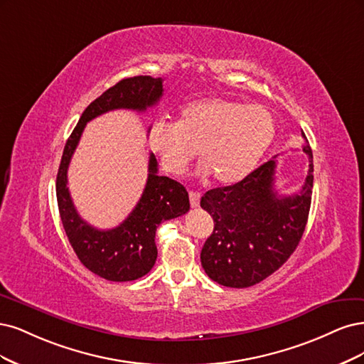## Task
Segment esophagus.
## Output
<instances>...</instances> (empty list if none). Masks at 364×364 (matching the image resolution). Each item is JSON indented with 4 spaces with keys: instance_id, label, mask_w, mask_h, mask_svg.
Instances as JSON below:
<instances>
[{
    "instance_id": "1",
    "label": "esophagus",
    "mask_w": 364,
    "mask_h": 364,
    "mask_svg": "<svg viewBox=\"0 0 364 364\" xmlns=\"http://www.w3.org/2000/svg\"><path fill=\"white\" fill-rule=\"evenodd\" d=\"M189 199H191V205L192 207H198L199 205V199H201V193L191 191L189 192Z\"/></svg>"
}]
</instances>
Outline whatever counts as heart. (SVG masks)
Returning <instances> with one entry per match:
<instances>
[{
	"label": "heart",
	"mask_w": 364,
	"mask_h": 364,
	"mask_svg": "<svg viewBox=\"0 0 364 364\" xmlns=\"http://www.w3.org/2000/svg\"><path fill=\"white\" fill-rule=\"evenodd\" d=\"M277 125L263 105L207 98L191 102L180 122H156L149 145L166 172L180 177L199 149L204 172L219 184H236L259 165L271 146Z\"/></svg>",
	"instance_id": "1"
}]
</instances>
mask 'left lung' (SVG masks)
<instances>
[{
    "label": "left lung",
    "mask_w": 364,
    "mask_h": 364,
    "mask_svg": "<svg viewBox=\"0 0 364 364\" xmlns=\"http://www.w3.org/2000/svg\"><path fill=\"white\" fill-rule=\"evenodd\" d=\"M302 137L309 173L298 193L278 195L272 159L242 181L216 187L201 198V207L215 222L203 246L201 264L218 284L254 286L278 271L296 250L307 225L313 189V152L306 134Z\"/></svg>",
    "instance_id": "1"
}]
</instances>
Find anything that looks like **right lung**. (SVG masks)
<instances>
[{"label": "right lung", "instance_id": "1", "mask_svg": "<svg viewBox=\"0 0 364 364\" xmlns=\"http://www.w3.org/2000/svg\"><path fill=\"white\" fill-rule=\"evenodd\" d=\"M163 95V80L149 75L124 78L92 101L69 136L55 180L58 213L69 243L90 272L109 281H133L146 275L157 260L156 231L163 220L189 212L184 186L157 173L156 156H149L148 180L133 212L121 225L98 230L80 218L68 189V168L89 121L110 110L145 112Z\"/></svg>", "mask_w": 364, "mask_h": 364}]
</instances>
